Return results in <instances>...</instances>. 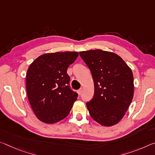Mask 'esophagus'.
<instances>
[{"label": "esophagus", "instance_id": "obj_1", "mask_svg": "<svg viewBox=\"0 0 155 155\" xmlns=\"http://www.w3.org/2000/svg\"><path fill=\"white\" fill-rule=\"evenodd\" d=\"M82 92H83V89H82V88H81V89H79V90H78V94H79V95H80V94H81Z\"/></svg>", "mask_w": 155, "mask_h": 155}]
</instances>
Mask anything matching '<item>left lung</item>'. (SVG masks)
Segmentation results:
<instances>
[{
    "instance_id": "1",
    "label": "left lung",
    "mask_w": 155,
    "mask_h": 155,
    "mask_svg": "<svg viewBox=\"0 0 155 155\" xmlns=\"http://www.w3.org/2000/svg\"><path fill=\"white\" fill-rule=\"evenodd\" d=\"M80 56L90 69L94 94L86 103L90 116L102 126L121 121L134 95L131 69L119 56L101 50L83 51Z\"/></svg>"
}]
</instances>
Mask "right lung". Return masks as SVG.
Segmentation results:
<instances>
[{
	"instance_id": "add662e5",
	"label": "right lung",
	"mask_w": 155,
	"mask_h": 155,
	"mask_svg": "<svg viewBox=\"0 0 155 155\" xmlns=\"http://www.w3.org/2000/svg\"><path fill=\"white\" fill-rule=\"evenodd\" d=\"M77 51L45 54L29 65L26 75L27 94L40 121L54 124L68 116L78 94L70 87L68 68Z\"/></svg>"
}]
</instances>
